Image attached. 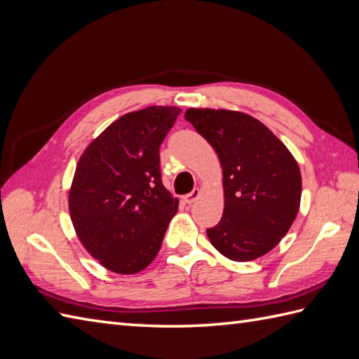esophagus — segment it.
Segmentation results:
<instances>
[{
	"mask_svg": "<svg viewBox=\"0 0 359 359\" xmlns=\"http://www.w3.org/2000/svg\"><path fill=\"white\" fill-rule=\"evenodd\" d=\"M198 197H200V189H198V188H196V189L191 191L189 194H187L185 197H183V200H185V203L191 205V203H194Z\"/></svg>",
	"mask_w": 359,
	"mask_h": 359,
	"instance_id": "1",
	"label": "esophagus"
}]
</instances>
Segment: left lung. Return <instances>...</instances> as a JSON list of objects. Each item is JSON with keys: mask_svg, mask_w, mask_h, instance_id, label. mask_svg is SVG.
<instances>
[{"mask_svg": "<svg viewBox=\"0 0 359 359\" xmlns=\"http://www.w3.org/2000/svg\"><path fill=\"white\" fill-rule=\"evenodd\" d=\"M185 119L210 142L223 171L222 220L206 229L211 245L234 262L268 254L287 234L299 210L302 172L295 157L246 113L188 108Z\"/></svg>", "mask_w": 359, "mask_h": 359, "instance_id": "left-lung-1", "label": "left lung"}]
</instances>
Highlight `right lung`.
I'll use <instances>...</instances> for the list:
<instances>
[{"instance_id":"obj_1","label":"right lung","mask_w":359,"mask_h":359,"mask_svg":"<svg viewBox=\"0 0 359 359\" xmlns=\"http://www.w3.org/2000/svg\"><path fill=\"white\" fill-rule=\"evenodd\" d=\"M182 110L153 105L121 116L81 154L69 191L73 228L105 269L144 271L162 246L179 198L163 187L159 147Z\"/></svg>"}]
</instances>
